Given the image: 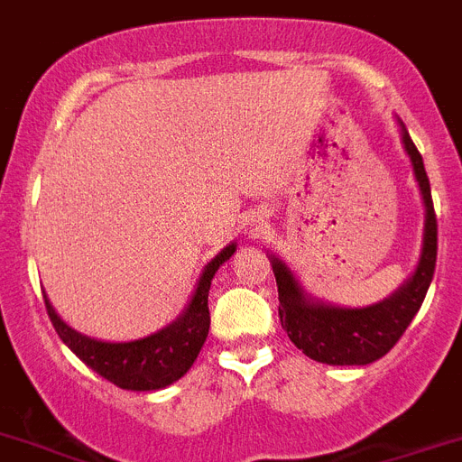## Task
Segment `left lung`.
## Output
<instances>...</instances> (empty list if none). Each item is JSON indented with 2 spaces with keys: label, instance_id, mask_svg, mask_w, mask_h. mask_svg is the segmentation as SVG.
Masks as SVG:
<instances>
[{
  "label": "left lung",
  "instance_id": "left-lung-1",
  "mask_svg": "<svg viewBox=\"0 0 462 462\" xmlns=\"http://www.w3.org/2000/svg\"><path fill=\"white\" fill-rule=\"evenodd\" d=\"M403 125V124H401ZM403 143L412 160L414 176L426 206L424 249L412 279L403 283L392 298L364 309H344L314 302L302 293L291 270L279 259H273V273L279 291V320L289 338L307 357L337 366H364L389 350L403 337L412 323L433 282L438 261V217H435L430 183L424 160L403 128Z\"/></svg>",
  "mask_w": 462,
  "mask_h": 462
}]
</instances>
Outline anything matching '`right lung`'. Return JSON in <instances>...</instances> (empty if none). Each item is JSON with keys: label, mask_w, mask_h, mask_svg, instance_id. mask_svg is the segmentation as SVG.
Listing matches in <instances>:
<instances>
[{"label": "right lung", "mask_w": 462, "mask_h": 462, "mask_svg": "<svg viewBox=\"0 0 462 462\" xmlns=\"http://www.w3.org/2000/svg\"><path fill=\"white\" fill-rule=\"evenodd\" d=\"M234 252L236 245H228L226 249H222L203 270L185 314L176 323L146 338H137V341H128V344L96 341V338H88L75 332L73 328H68L59 319L48 298H45V309H48L50 320H52L63 344L105 380L121 389H133V392L162 389L183 378L197 359L199 350L203 348V341H206L210 329V282H213L219 265L231 259Z\"/></svg>", "instance_id": "add662e5"}]
</instances>
